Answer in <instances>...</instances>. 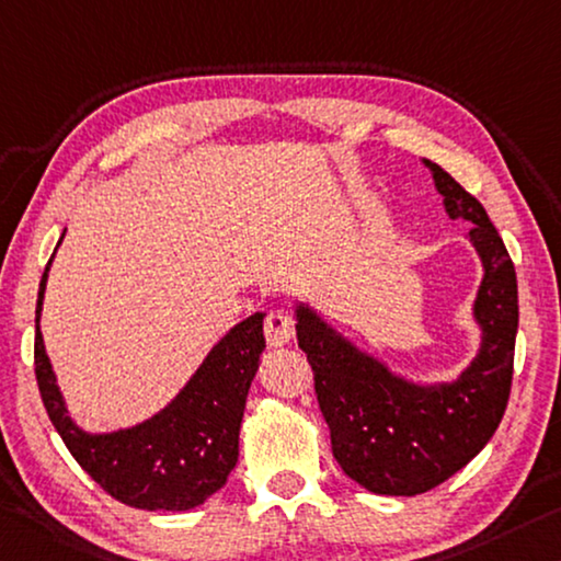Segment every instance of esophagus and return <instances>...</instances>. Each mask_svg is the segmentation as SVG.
Masks as SVG:
<instances>
[{"label":"esophagus","instance_id":"obj_1","mask_svg":"<svg viewBox=\"0 0 561 561\" xmlns=\"http://www.w3.org/2000/svg\"><path fill=\"white\" fill-rule=\"evenodd\" d=\"M264 336L270 346H284L295 336V322L284 312H272L264 322Z\"/></svg>","mask_w":561,"mask_h":561}]
</instances>
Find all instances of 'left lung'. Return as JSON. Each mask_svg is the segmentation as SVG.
Masks as SVG:
<instances>
[{"mask_svg": "<svg viewBox=\"0 0 561 561\" xmlns=\"http://www.w3.org/2000/svg\"><path fill=\"white\" fill-rule=\"evenodd\" d=\"M449 219L472 225L484 277L474 297L482 332L477 357L455 381L416 385L359 350L307 301H297V340L314 371L317 402L344 474L375 494L414 496L467 467L500 426L512 389L519 305L510 252L486 211L439 164L422 159Z\"/></svg>", "mask_w": 561, "mask_h": 561, "instance_id": "left-lung-1", "label": "left lung"}]
</instances>
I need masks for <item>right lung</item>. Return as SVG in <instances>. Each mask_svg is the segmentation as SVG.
I'll return each instance as SVG.
<instances>
[{
    "label": "right lung",
    "mask_w": 561,
    "mask_h": 561,
    "mask_svg": "<svg viewBox=\"0 0 561 561\" xmlns=\"http://www.w3.org/2000/svg\"><path fill=\"white\" fill-rule=\"evenodd\" d=\"M51 260L39 282L34 375L59 437L77 465L122 504L147 512H186L204 504L237 467L239 426L264 352V314L256 312L229 329L182 392L149 420L117 432H84L69 416L39 332Z\"/></svg>",
    "instance_id": "1"
}]
</instances>
